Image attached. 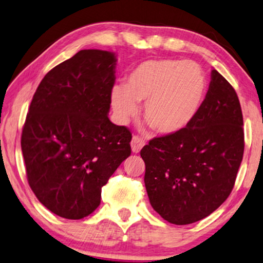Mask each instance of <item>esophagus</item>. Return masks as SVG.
Here are the masks:
<instances>
[{"label":"esophagus","mask_w":263,"mask_h":263,"mask_svg":"<svg viewBox=\"0 0 263 263\" xmlns=\"http://www.w3.org/2000/svg\"><path fill=\"white\" fill-rule=\"evenodd\" d=\"M144 144H145L144 140H142L141 137H139V136H134V137H133V139H132V142H130L132 152L137 154L142 148H143Z\"/></svg>","instance_id":"obj_1"}]
</instances>
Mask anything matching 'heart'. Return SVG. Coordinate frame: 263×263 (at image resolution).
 Instances as JSON below:
<instances>
[{
    "mask_svg": "<svg viewBox=\"0 0 263 263\" xmlns=\"http://www.w3.org/2000/svg\"><path fill=\"white\" fill-rule=\"evenodd\" d=\"M205 78L193 63L152 59L140 64L126 85H114L111 108L119 123H127L144 102L143 116L160 134L182 130L196 115L203 100Z\"/></svg>",
    "mask_w": 263,
    "mask_h": 263,
    "instance_id": "heart-1",
    "label": "heart"
}]
</instances>
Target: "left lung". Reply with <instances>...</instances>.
Listing matches in <instances>:
<instances>
[{"label": "left lung", "instance_id": "8db88e82", "mask_svg": "<svg viewBox=\"0 0 263 263\" xmlns=\"http://www.w3.org/2000/svg\"><path fill=\"white\" fill-rule=\"evenodd\" d=\"M242 126L234 88L212 70L209 91L187 126L141 150L149 201L164 220L199 221L227 199L243 156Z\"/></svg>", "mask_w": 263, "mask_h": 263}]
</instances>
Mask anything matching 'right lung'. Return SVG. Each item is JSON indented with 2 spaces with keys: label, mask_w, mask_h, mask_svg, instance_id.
I'll use <instances>...</instances> for the list:
<instances>
[{
  "label": "right lung",
  "mask_w": 263,
  "mask_h": 263,
  "mask_svg": "<svg viewBox=\"0 0 263 263\" xmlns=\"http://www.w3.org/2000/svg\"><path fill=\"white\" fill-rule=\"evenodd\" d=\"M116 55L81 50L41 81L21 139L27 177L37 199L78 220L101 200V187L130 156V132L108 118Z\"/></svg>",
  "instance_id": "obj_1"
}]
</instances>
